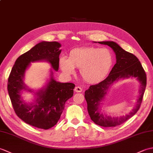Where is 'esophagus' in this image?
Instances as JSON below:
<instances>
[{
	"mask_svg": "<svg viewBox=\"0 0 153 153\" xmlns=\"http://www.w3.org/2000/svg\"><path fill=\"white\" fill-rule=\"evenodd\" d=\"M74 91H75V92H76V93H81L82 91V88H81V87L79 86L76 87L74 89Z\"/></svg>",
	"mask_w": 153,
	"mask_h": 153,
	"instance_id": "1",
	"label": "esophagus"
}]
</instances>
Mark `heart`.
Here are the masks:
<instances>
[{
	"instance_id": "heart-1",
	"label": "heart",
	"mask_w": 153,
	"mask_h": 153,
	"mask_svg": "<svg viewBox=\"0 0 153 153\" xmlns=\"http://www.w3.org/2000/svg\"><path fill=\"white\" fill-rule=\"evenodd\" d=\"M113 64V55L108 48L93 47L75 48L70 52L68 58L61 56L59 60L60 69L66 76H73L75 68H79L83 79L89 83L105 79Z\"/></svg>"
}]
</instances>
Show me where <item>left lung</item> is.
I'll return each instance as SVG.
<instances>
[{
	"label": "left lung",
	"mask_w": 153,
	"mask_h": 153,
	"mask_svg": "<svg viewBox=\"0 0 153 153\" xmlns=\"http://www.w3.org/2000/svg\"><path fill=\"white\" fill-rule=\"evenodd\" d=\"M99 43L106 45L112 48L116 54V63L105 79L95 85H91L85 91V98L87 103V110L91 119L96 124L103 127H115L121 125L131 118L140 108L147 85V76L141 62L134 54L123 50L114 41H101ZM130 76L136 77L140 83V95L135 108L129 115L119 118L105 116L100 113V102L104 98L109 85L120 79Z\"/></svg>",
	"instance_id": "obj_1"
}]
</instances>
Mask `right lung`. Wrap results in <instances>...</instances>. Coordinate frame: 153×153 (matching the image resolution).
<instances>
[{"label":"right lung","mask_w":153,"mask_h":153,"mask_svg":"<svg viewBox=\"0 0 153 153\" xmlns=\"http://www.w3.org/2000/svg\"><path fill=\"white\" fill-rule=\"evenodd\" d=\"M61 45L56 41H42L16 60L8 79V91L14 111L19 118L29 125L48 129L56 124L64 109L65 103L72 97L75 85L60 83L51 78L47 84L35 93V102L27 104L22 100V90L33 92L24 82L25 72L31 62L47 61L55 71L59 67Z\"/></svg>","instance_id":"right-lung-1"}]
</instances>
